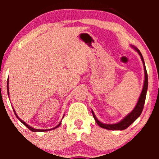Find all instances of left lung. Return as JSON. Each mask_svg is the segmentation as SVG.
<instances>
[{
  "instance_id": "8db88e82",
  "label": "left lung",
  "mask_w": 159,
  "mask_h": 159,
  "mask_svg": "<svg viewBox=\"0 0 159 159\" xmlns=\"http://www.w3.org/2000/svg\"><path fill=\"white\" fill-rule=\"evenodd\" d=\"M132 47L134 49V50L138 52V54H139V55L140 56V58H141L142 62H143V65L144 68V75H145V76H144V84H143V90L141 91V93L140 95V97L138 98V102H137L134 108L132 111V112L129 113L126 116H125L124 119L122 120L121 121H120L119 123H115V124L102 123V122H100L97 118H96L94 112L92 111L93 116L96 123H97L100 127L103 128V129H108V130H124V129H127L129 125H132V124L134 123V122L135 121L138 117H139L140 115L141 114L142 111H143V109L144 103H145V99H146V96H147V88H148V75H147V69H146L145 63H144L143 57V56H142L141 53H140V51L138 50L136 47L132 46Z\"/></svg>"
}]
</instances>
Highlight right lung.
I'll use <instances>...</instances> for the list:
<instances>
[{"label": "right lung", "instance_id": "add662e5", "mask_svg": "<svg viewBox=\"0 0 159 159\" xmlns=\"http://www.w3.org/2000/svg\"><path fill=\"white\" fill-rule=\"evenodd\" d=\"M9 79H7V93H8V95H9ZM13 111H14V113H15V114H16V117L18 118V119H19L20 121L21 122V123H22L24 125H25V126H26L27 128H28L29 129H30V131H32V132H46V131H49V130H52V129H56V128H57V127H59L60 125H61V123H60L59 124H58L57 125V126H55L54 128H53V129H34V128H32L31 126H30V125H27V124L25 123V122H24L23 120H21V119H20V118L19 117V116H18V115L16 114V111H15V110H14L13 109ZM63 116H64V115H63Z\"/></svg>", "mask_w": 159, "mask_h": 159}]
</instances>
